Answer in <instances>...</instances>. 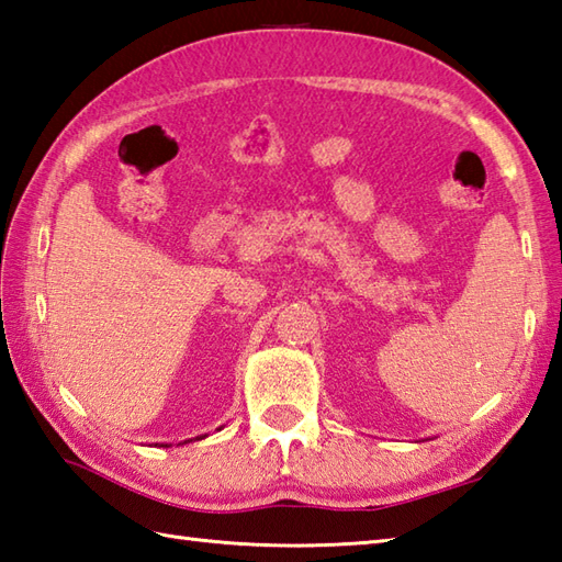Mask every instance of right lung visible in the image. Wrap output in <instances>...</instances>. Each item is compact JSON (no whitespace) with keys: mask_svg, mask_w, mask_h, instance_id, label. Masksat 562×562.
I'll list each match as a JSON object with an SVG mask.
<instances>
[{"mask_svg":"<svg viewBox=\"0 0 562 562\" xmlns=\"http://www.w3.org/2000/svg\"><path fill=\"white\" fill-rule=\"evenodd\" d=\"M207 435H200V437H195V439H205ZM188 441H193V439H186V441H181V445H188ZM161 447H171V445H161Z\"/></svg>","mask_w":562,"mask_h":562,"instance_id":"right-lung-1","label":"right lung"}]
</instances>
